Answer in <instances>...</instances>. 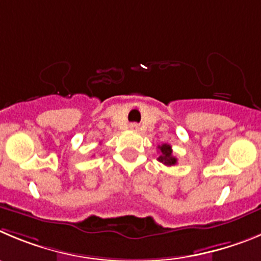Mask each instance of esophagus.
I'll use <instances>...</instances> for the list:
<instances>
[{
	"instance_id": "obj_1",
	"label": "esophagus",
	"mask_w": 261,
	"mask_h": 261,
	"mask_svg": "<svg viewBox=\"0 0 261 261\" xmlns=\"http://www.w3.org/2000/svg\"><path fill=\"white\" fill-rule=\"evenodd\" d=\"M129 128L132 129V130H138L140 125H138V124H136V123H132V124H130V125H129Z\"/></svg>"
}]
</instances>
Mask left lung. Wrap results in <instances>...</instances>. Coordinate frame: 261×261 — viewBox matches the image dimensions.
Returning <instances> with one entry per match:
<instances>
[{"label":"left lung","instance_id":"1","mask_svg":"<svg viewBox=\"0 0 261 261\" xmlns=\"http://www.w3.org/2000/svg\"><path fill=\"white\" fill-rule=\"evenodd\" d=\"M158 149H159V158H158V160H159L160 163L166 164V166L168 167H172L174 166V164H177V159L172 155V147L171 145H168V143H163V145H160V146H158Z\"/></svg>","mask_w":261,"mask_h":261}]
</instances>
